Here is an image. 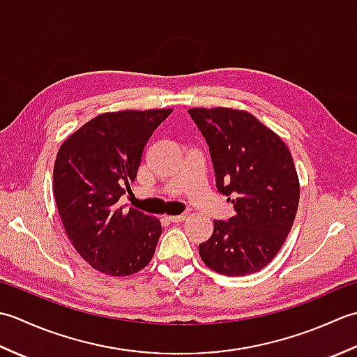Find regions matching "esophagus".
Instances as JSON below:
<instances>
[{
	"instance_id": "esophagus-1",
	"label": "esophagus",
	"mask_w": 357,
	"mask_h": 357,
	"mask_svg": "<svg viewBox=\"0 0 357 357\" xmlns=\"http://www.w3.org/2000/svg\"><path fill=\"white\" fill-rule=\"evenodd\" d=\"M185 218H187V215H179V216H169V221H170V222H174V224H176V222H183Z\"/></svg>"
}]
</instances>
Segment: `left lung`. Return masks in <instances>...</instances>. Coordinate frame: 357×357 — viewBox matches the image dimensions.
Returning a JSON list of instances; mask_svg holds the SVG:
<instances>
[{
  "label": "left lung",
  "mask_w": 357,
  "mask_h": 357,
  "mask_svg": "<svg viewBox=\"0 0 357 357\" xmlns=\"http://www.w3.org/2000/svg\"><path fill=\"white\" fill-rule=\"evenodd\" d=\"M206 138L216 188L236 213L213 221V234L199 244L208 268L225 276L262 270L278 255L299 206V178L290 150L245 110L190 109Z\"/></svg>",
  "instance_id": "left-lung-1"
}]
</instances>
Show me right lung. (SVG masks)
<instances>
[{
  "instance_id": "right-lung-1",
  "label": "right lung",
  "mask_w": 357,
  "mask_h": 357,
  "mask_svg": "<svg viewBox=\"0 0 357 357\" xmlns=\"http://www.w3.org/2000/svg\"><path fill=\"white\" fill-rule=\"evenodd\" d=\"M172 109L98 115L67 138L53 167V196L67 238L98 271L130 276L151 261L162 233L153 216L119 207L142 151Z\"/></svg>"
}]
</instances>
